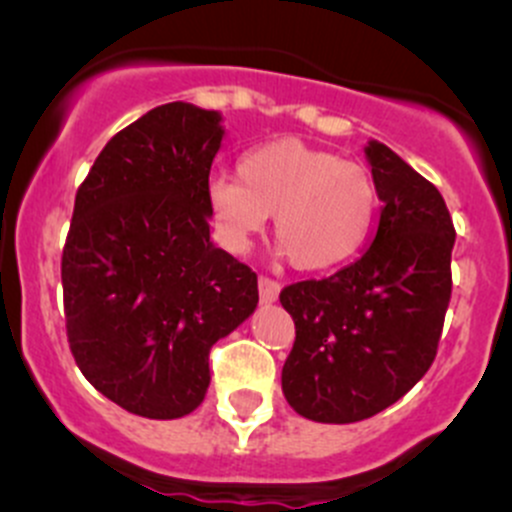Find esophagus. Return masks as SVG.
<instances>
[{
  "label": "esophagus",
  "instance_id": "1",
  "mask_svg": "<svg viewBox=\"0 0 512 512\" xmlns=\"http://www.w3.org/2000/svg\"><path fill=\"white\" fill-rule=\"evenodd\" d=\"M281 293V283L273 281V278L261 276L258 278V295H261V303H273Z\"/></svg>",
  "mask_w": 512,
  "mask_h": 512
}]
</instances>
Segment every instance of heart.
<instances>
[{"label": "heart", "instance_id": "obj_1", "mask_svg": "<svg viewBox=\"0 0 512 512\" xmlns=\"http://www.w3.org/2000/svg\"><path fill=\"white\" fill-rule=\"evenodd\" d=\"M239 179L219 175L207 187V209L224 249H249L273 214V234L298 271H333L357 256L377 217L370 172L303 140L251 147L236 165Z\"/></svg>", "mask_w": 512, "mask_h": 512}]
</instances>
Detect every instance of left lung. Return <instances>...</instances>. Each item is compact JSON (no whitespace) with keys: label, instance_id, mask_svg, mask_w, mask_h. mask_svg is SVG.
Segmentation results:
<instances>
[{"label":"left lung","instance_id":"left-lung-1","mask_svg":"<svg viewBox=\"0 0 512 512\" xmlns=\"http://www.w3.org/2000/svg\"><path fill=\"white\" fill-rule=\"evenodd\" d=\"M365 155L384 202L372 246L333 276L281 291L295 323L283 394L323 424L370 419L402 399L434 362L451 300L456 229L444 197L382 142Z\"/></svg>","mask_w":512,"mask_h":512}]
</instances>
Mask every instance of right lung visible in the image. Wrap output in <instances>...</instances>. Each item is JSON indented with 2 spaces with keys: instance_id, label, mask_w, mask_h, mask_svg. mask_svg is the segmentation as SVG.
Instances as JSON below:
<instances>
[{
  "instance_id": "obj_1",
  "label": "right lung",
  "mask_w": 512,
  "mask_h": 512,
  "mask_svg": "<svg viewBox=\"0 0 512 512\" xmlns=\"http://www.w3.org/2000/svg\"><path fill=\"white\" fill-rule=\"evenodd\" d=\"M221 115L157 105L108 140L83 179L61 256L73 360L147 419L204 402L209 350L256 310L258 278L209 241Z\"/></svg>"
}]
</instances>
